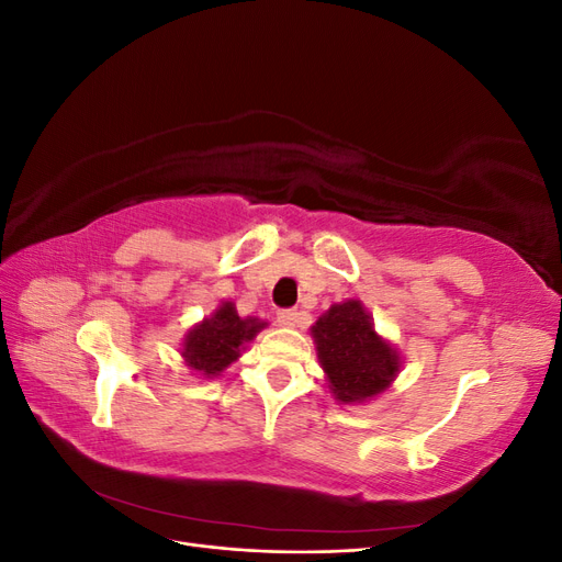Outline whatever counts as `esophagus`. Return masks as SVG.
Listing matches in <instances>:
<instances>
[{"label":"esophagus","mask_w":562,"mask_h":562,"mask_svg":"<svg viewBox=\"0 0 562 562\" xmlns=\"http://www.w3.org/2000/svg\"><path fill=\"white\" fill-rule=\"evenodd\" d=\"M297 316H300L297 310H281V312L277 314L279 323H281V326H285V328H293L295 323H297Z\"/></svg>","instance_id":"obj_1"}]
</instances>
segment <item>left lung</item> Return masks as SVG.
Here are the masks:
<instances>
[{
	"label": "left lung",
	"mask_w": 562,
	"mask_h": 562,
	"mask_svg": "<svg viewBox=\"0 0 562 562\" xmlns=\"http://www.w3.org/2000/svg\"><path fill=\"white\" fill-rule=\"evenodd\" d=\"M316 353L339 403H363L389 389L401 370V356L359 300H347L318 316L312 326Z\"/></svg>",
	"instance_id": "left-lung-1"
}]
</instances>
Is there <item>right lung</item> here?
Returning a JSON list of instances; mask_svg holds the SVG:
<instances>
[{"mask_svg": "<svg viewBox=\"0 0 562 562\" xmlns=\"http://www.w3.org/2000/svg\"><path fill=\"white\" fill-rule=\"evenodd\" d=\"M267 326L260 318H241L234 302H223L220 307L184 335L182 359L203 378H217L229 368L250 339Z\"/></svg>", "mask_w": 562, "mask_h": 562, "instance_id": "obj_1", "label": "right lung"}]
</instances>
